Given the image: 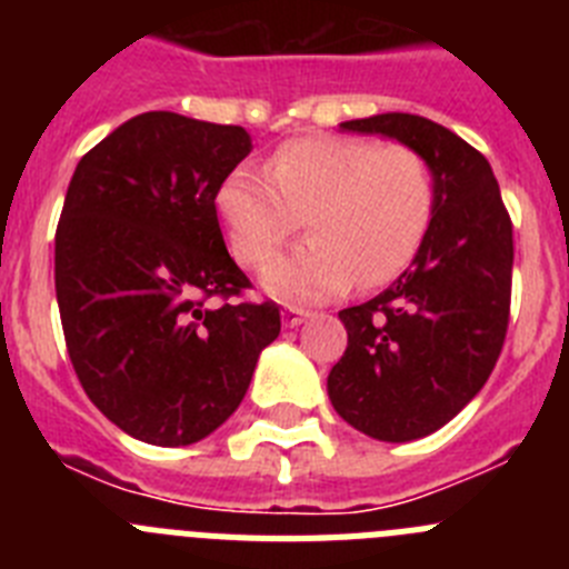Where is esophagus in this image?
<instances>
[{
	"instance_id": "34e87169",
	"label": "esophagus",
	"mask_w": 569,
	"mask_h": 569,
	"mask_svg": "<svg viewBox=\"0 0 569 569\" xmlns=\"http://www.w3.org/2000/svg\"><path fill=\"white\" fill-rule=\"evenodd\" d=\"M308 319H310L308 310H301V308L281 310V325H284V328H299L301 321H308Z\"/></svg>"
}]
</instances>
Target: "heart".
<instances>
[{"label": "heart", "mask_w": 569, "mask_h": 569, "mask_svg": "<svg viewBox=\"0 0 569 569\" xmlns=\"http://www.w3.org/2000/svg\"><path fill=\"white\" fill-rule=\"evenodd\" d=\"M427 156L361 136H301L273 150L268 173L239 164L213 196L233 259L264 268L301 228L310 239L264 273L290 301H321L393 281L416 259L436 216Z\"/></svg>", "instance_id": "b5f03b06"}]
</instances>
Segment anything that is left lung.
I'll return each mask as SVG.
<instances>
[{"label":"left lung","mask_w":569,"mask_h":569,"mask_svg":"<svg viewBox=\"0 0 569 569\" xmlns=\"http://www.w3.org/2000/svg\"><path fill=\"white\" fill-rule=\"evenodd\" d=\"M427 156L436 216L413 264L376 299L341 310L347 350L328 376L336 413L379 441L430 436L490 379L510 321L512 222L490 162L416 113L341 122Z\"/></svg>","instance_id":"8db88e82"}]
</instances>
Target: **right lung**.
<instances>
[{
	"mask_svg": "<svg viewBox=\"0 0 569 569\" xmlns=\"http://www.w3.org/2000/svg\"><path fill=\"white\" fill-rule=\"evenodd\" d=\"M250 150L239 124L150 110L90 148L68 184L57 228L68 356L88 399L148 445H193L224 425L281 330L276 301H239L250 279L213 208Z\"/></svg>",
	"mask_w": 569,
	"mask_h": 569,
	"instance_id": "obj_1",
	"label": "right lung"
}]
</instances>
